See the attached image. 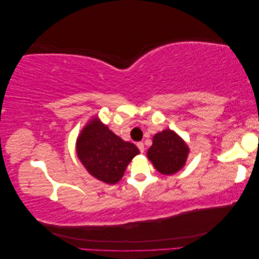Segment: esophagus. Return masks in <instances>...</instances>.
I'll return each mask as SVG.
<instances>
[{
  "label": "esophagus",
  "instance_id": "esophagus-1",
  "mask_svg": "<svg viewBox=\"0 0 259 259\" xmlns=\"http://www.w3.org/2000/svg\"><path fill=\"white\" fill-rule=\"evenodd\" d=\"M137 147L139 149V151L142 152V153H144V151H145V145H144V143H142V142L137 143Z\"/></svg>",
  "mask_w": 259,
  "mask_h": 259
}]
</instances>
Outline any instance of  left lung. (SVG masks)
I'll return each instance as SVG.
<instances>
[{
  "instance_id": "8db88e82",
  "label": "left lung",
  "mask_w": 259,
  "mask_h": 259,
  "mask_svg": "<svg viewBox=\"0 0 259 259\" xmlns=\"http://www.w3.org/2000/svg\"><path fill=\"white\" fill-rule=\"evenodd\" d=\"M189 148L173 131L165 130L153 137V145L148 150V158L154 167L164 175H173L182 168Z\"/></svg>"
}]
</instances>
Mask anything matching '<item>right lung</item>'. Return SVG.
<instances>
[{"label":"right lung","instance_id":"1","mask_svg":"<svg viewBox=\"0 0 259 259\" xmlns=\"http://www.w3.org/2000/svg\"><path fill=\"white\" fill-rule=\"evenodd\" d=\"M77 156L94 177L107 184H115L138 148L117 137L106 125L93 120L82 131L76 144Z\"/></svg>","mask_w":259,"mask_h":259}]
</instances>
